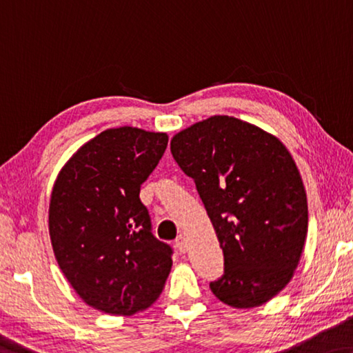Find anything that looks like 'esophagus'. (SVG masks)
Returning a JSON list of instances; mask_svg holds the SVG:
<instances>
[{
    "mask_svg": "<svg viewBox=\"0 0 353 353\" xmlns=\"http://www.w3.org/2000/svg\"><path fill=\"white\" fill-rule=\"evenodd\" d=\"M176 247H177L179 251H181V253H185V251L188 250L187 239H185V236H183V234H181V236H177V239H176Z\"/></svg>",
    "mask_w": 353,
    "mask_h": 353,
    "instance_id": "esophagus-1",
    "label": "esophagus"
}]
</instances>
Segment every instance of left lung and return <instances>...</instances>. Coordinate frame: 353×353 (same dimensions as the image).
<instances>
[{
  "instance_id": "obj_1",
  "label": "left lung",
  "mask_w": 353,
  "mask_h": 353,
  "mask_svg": "<svg viewBox=\"0 0 353 353\" xmlns=\"http://www.w3.org/2000/svg\"><path fill=\"white\" fill-rule=\"evenodd\" d=\"M171 154L196 183L225 256L212 292L232 307L267 303L292 279L307 232L292 155L276 137L231 116L179 132Z\"/></svg>"
}]
</instances>
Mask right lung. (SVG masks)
I'll use <instances>...</instances> for the list:
<instances>
[{
  "label": "right lung",
  "mask_w": 353,
  "mask_h": 353,
  "mask_svg": "<svg viewBox=\"0 0 353 353\" xmlns=\"http://www.w3.org/2000/svg\"><path fill=\"white\" fill-rule=\"evenodd\" d=\"M166 146V133L108 128L56 177L48 209L54 257L80 299L106 314L146 310L171 272L172 250L154 237L139 199Z\"/></svg>",
  "instance_id": "add662e5"
}]
</instances>
